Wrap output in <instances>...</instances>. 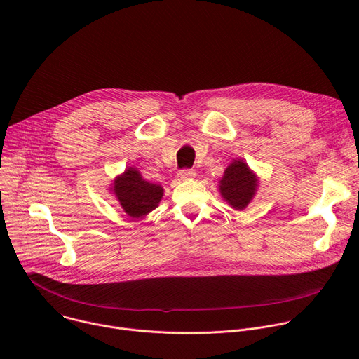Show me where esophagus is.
I'll use <instances>...</instances> for the list:
<instances>
[{
  "label": "esophagus",
  "mask_w": 359,
  "mask_h": 359,
  "mask_svg": "<svg viewBox=\"0 0 359 359\" xmlns=\"http://www.w3.org/2000/svg\"><path fill=\"white\" fill-rule=\"evenodd\" d=\"M176 177H177V180H189V179L196 177V172L194 170H180L176 175Z\"/></svg>",
  "instance_id": "1"
}]
</instances>
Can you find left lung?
Wrapping results in <instances>:
<instances>
[{"label":"left lung","instance_id":"1","mask_svg":"<svg viewBox=\"0 0 359 359\" xmlns=\"http://www.w3.org/2000/svg\"><path fill=\"white\" fill-rule=\"evenodd\" d=\"M260 180L243 159H233L219 180V191L234 210H244L257 193Z\"/></svg>","mask_w":359,"mask_h":359}]
</instances>
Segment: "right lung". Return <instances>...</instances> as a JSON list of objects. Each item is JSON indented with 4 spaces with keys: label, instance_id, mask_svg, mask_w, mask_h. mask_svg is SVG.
<instances>
[{
    "label": "right lung",
    "instance_id": "1",
    "mask_svg": "<svg viewBox=\"0 0 359 359\" xmlns=\"http://www.w3.org/2000/svg\"><path fill=\"white\" fill-rule=\"evenodd\" d=\"M109 190L115 194L123 212L132 219H142L155 210L163 197L161 184L144 180L136 168H126L111 183Z\"/></svg>",
    "mask_w": 359,
    "mask_h": 359
}]
</instances>
